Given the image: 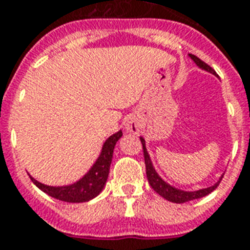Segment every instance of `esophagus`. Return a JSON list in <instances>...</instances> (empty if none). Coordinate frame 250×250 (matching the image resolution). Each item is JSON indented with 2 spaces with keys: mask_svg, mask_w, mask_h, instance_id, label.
<instances>
[{
  "mask_svg": "<svg viewBox=\"0 0 250 250\" xmlns=\"http://www.w3.org/2000/svg\"><path fill=\"white\" fill-rule=\"evenodd\" d=\"M125 130H127V132H131V134H136L139 131V122H138V119L136 118H130V119L127 120Z\"/></svg>",
  "mask_w": 250,
  "mask_h": 250,
  "instance_id": "34e87169",
  "label": "esophagus"
}]
</instances>
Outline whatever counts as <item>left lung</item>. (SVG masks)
Segmentation results:
<instances>
[{
  "instance_id": "1",
  "label": "left lung",
  "mask_w": 250,
  "mask_h": 250,
  "mask_svg": "<svg viewBox=\"0 0 250 250\" xmlns=\"http://www.w3.org/2000/svg\"><path fill=\"white\" fill-rule=\"evenodd\" d=\"M190 59L193 60L198 68L201 69H204L206 72H210V73H213L215 75V71L211 68L210 65H208L206 62H204L201 59H198L197 56H194V55H188ZM142 142V146H143V155H145V163H146V175L147 179H148V184L151 186L155 191H157L161 197H163L165 199H167L170 202H174V204H185V202H188V201H193V199H198L202 198L205 195H208L210 194L213 190H214L218 184L221 182V177L217 182H215L213 186H210V188H199V190H195V191H186V190H181V188H177L171 186V185H168L166 181H163L161 177H159V174L157 173V170L154 167V165L151 162V158L148 155V151H147L146 148V141L141 138Z\"/></svg>"
}]
</instances>
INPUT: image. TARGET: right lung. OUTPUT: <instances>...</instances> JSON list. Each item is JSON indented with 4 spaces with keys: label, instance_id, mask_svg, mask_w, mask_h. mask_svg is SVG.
<instances>
[{
    "label": "right lung",
    "instance_id": "obj_1",
    "mask_svg": "<svg viewBox=\"0 0 250 250\" xmlns=\"http://www.w3.org/2000/svg\"><path fill=\"white\" fill-rule=\"evenodd\" d=\"M123 135L122 130L115 132L104 142L100 155L93 163V166L87 171L85 175L76 181L75 184L66 185V186H48L36 181L33 177H30L32 182L37 188L42 190L44 193L51 195L53 198L64 202H72V204H80V202H87L91 201L96 195L102 193V190L105 186V182L108 179L109 166L112 162V155H114V148L116 142L119 141Z\"/></svg>",
    "mask_w": 250,
    "mask_h": 250
}]
</instances>
